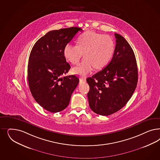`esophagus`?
Listing matches in <instances>:
<instances>
[{"label":"esophagus","mask_w":160,"mask_h":160,"mask_svg":"<svg viewBox=\"0 0 160 160\" xmlns=\"http://www.w3.org/2000/svg\"><path fill=\"white\" fill-rule=\"evenodd\" d=\"M79 80H80L81 81H82V82H86V78H81L79 79Z\"/></svg>","instance_id":"obj_1"}]
</instances>
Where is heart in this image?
Instances as JSON below:
<instances>
[{
    "mask_svg": "<svg viewBox=\"0 0 160 160\" xmlns=\"http://www.w3.org/2000/svg\"><path fill=\"white\" fill-rule=\"evenodd\" d=\"M115 43L112 38L91 31L81 34L77 39V45H66L63 55L68 61L73 65L78 64L83 53L85 59L78 66L73 68L72 72L82 76L91 73L93 67L102 69L105 67L113 56Z\"/></svg>",
    "mask_w": 160,
    "mask_h": 160,
    "instance_id": "b5f03b06",
    "label": "heart"
}]
</instances>
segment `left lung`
Here are the masks:
<instances>
[{
	"label": "left lung",
	"instance_id": "obj_1",
	"mask_svg": "<svg viewBox=\"0 0 160 160\" xmlns=\"http://www.w3.org/2000/svg\"><path fill=\"white\" fill-rule=\"evenodd\" d=\"M116 45L108 65L88 78V101L95 113L107 116L120 110L131 98L138 82L134 51L123 36L115 33Z\"/></svg>",
	"mask_w": 160,
	"mask_h": 160
}]
</instances>
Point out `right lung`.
<instances>
[{
	"mask_svg": "<svg viewBox=\"0 0 160 160\" xmlns=\"http://www.w3.org/2000/svg\"><path fill=\"white\" fill-rule=\"evenodd\" d=\"M78 27L48 32L32 48L28 65V80L33 97L42 107L55 113L66 108L79 82L75 75L64 76L71 68L63 55L64 47Z\"/></svg>",
	"mask_w": 160,
	"mask_h": 160,
	"instance_id": "1",
	"label": "right lung"
}]
</instances>
